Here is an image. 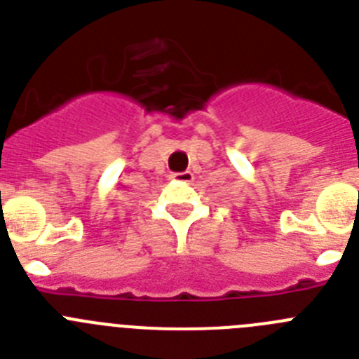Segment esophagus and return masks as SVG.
<instances>
[{
	"label": "esophagus",
	"mask_w": 359,
	"mask_h": 359,
	"mask_svg": "<svg viewBox=\"0 0 359 359\" xmlns=\"http://www.w3.org/2000/svg\"><path fill=\"white\" fill-rule=\"evenodd\" d=\"M170 180L177 183H190L194 180V174L190 172V170H183V172H172L170 174Z\"/></svg>",
	"instance_id": "1"
}]
</instances>
